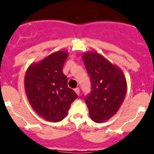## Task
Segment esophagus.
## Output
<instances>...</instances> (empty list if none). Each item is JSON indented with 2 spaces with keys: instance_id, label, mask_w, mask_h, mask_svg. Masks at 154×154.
I'll list each match as a JSON object with an SVG mask.
<instances>
[{
  "instance_id": "1",
  "label": "esophagus",
  "mask_w": 154,
  "mask_h": 154,
  "mask_svg": "<svg viewBox=\"0 0 154 154\" xmlns=\"http://www.w3.org/2000/svg\"><path fill=\"white\" fill-rule=\"evenodd\" d=\"M74 90H75V92H76V94H77V95H79V94H80V89H79V88H76Z\"/></svg>"
}]
</instances>
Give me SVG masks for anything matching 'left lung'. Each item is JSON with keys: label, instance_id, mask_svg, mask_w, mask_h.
Returning a JSON list of instances; mask_svg holds the SVG:
<instances>
[{"label": "left lung", "instance_id": "obj_1", "mask_svg": "<svg viewBox=\"0 0 154 154\" xmlns=\"http://www.w3.org/2000/svg\"><path fill=\"white\" fill-rule=\"evenodd\" d=\"M91 82V90L84 97L89 116L94 122L109 120L117 112L126 94L123 72L95 52L82 56Z\"/></svg>", "mask_w": 154, "mask_h": 154}]
</instances>
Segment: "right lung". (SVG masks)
<instances>
[{"mask_svg": "<svg viewBox=\"0 0 154 154\" xmlns=\"http://www.w3.org/2000/svg\"><path fill=\"white\" fill-rule=\"evenodd\" d=\"M68 57L58 51L37 64H32L25 73V87L32 109L49 122H60L67 115L77 95L68 87V78L62 69Z\"/></svg>", "mask_w": 154, "mask_h": 154, "instance_id": "obj_1", "label": "right lung"}]
</instances>
